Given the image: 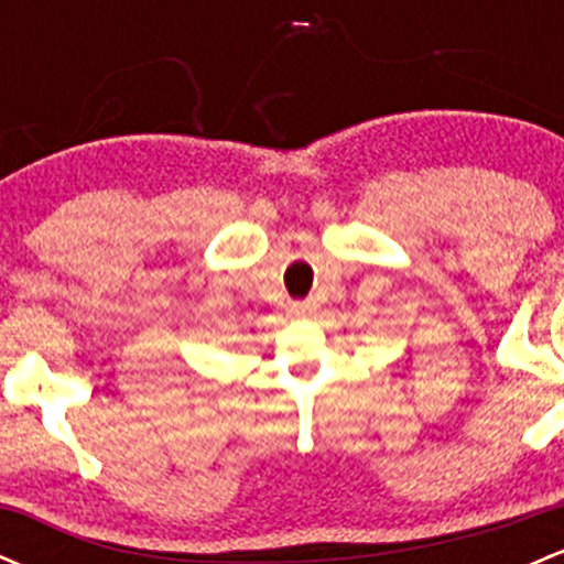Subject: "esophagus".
<instances>
[{
    "label": "esophagus",
    "mask_w": 564,
    "mask_h": 564,
    "mask_svg": "<svg viewBox=\"0 0 564 564\" xmlns=\"http://www.w3.org/2000/svg\"><path fill=\"white\" fill-rule=\"evenodd\" d=\"M315 310L313 302H294L291 304V313L294 315H310Z\"/></svg>",
    "instance_id": "1"
}]
</instances>
